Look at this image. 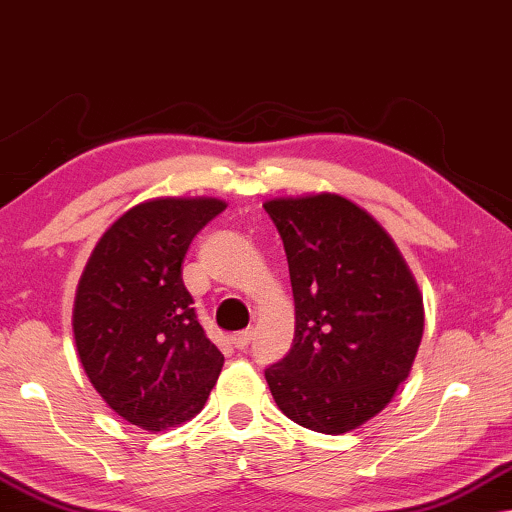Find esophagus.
I'll list each match as a JSON object with an SVG mask.
<instances>
[{"mask_svg": "<svg viewBox=\"0 0 512 512\" xmlns=\"http://www.w3.org/2000/svg\"><path fill=\"white\" fill-rule=\"evenodd\" d=\"M250 341H253V329H243V331H236V334H232L234 348H239V350H246Z\"/></svg>", "mask_w": 512, "mask_h": 512, "instance_id": "obj_1", "label": "esophagus"}]
</instances>
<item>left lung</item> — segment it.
Instances as JSON below:
<instances>
[{
	"label": "left lung",
	"mask_w": 512,
	"mask_h": 512,
	"mask_svg": "<svg viewBox=\"0 0 512 512\" xmlns=\"http://www.w3.org/2000/svg\"><path fill=\"white\" fill-rule=\"evenodd\" d=\"M294 294L292 350L264 371L301 427L345 434L376 417L413 369L422 294L392 236L341 194L264 201Z\"/></svg>",
	"instance_id": "1"
}]
</instances>
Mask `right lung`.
<instances>
[{
    "instance_id": "1",
    "label": "right lung",
    "mask_w": 512,
    "mask_h": 512,
    "mask_svg": "<svg viewBox=\"0 0 512 512\" xmlns=\"http://www.w3.org/2000/svg\"><path fill=\"white\" fill-rule=\"evenodd\" d=\"M225 208L215 197L141 201L102 234L78 280L71 327L85 376L146 431L192 420L225 364L183 285L187 248Z\"/></svg>"
}]
</instances>
